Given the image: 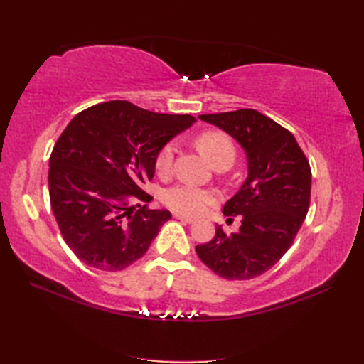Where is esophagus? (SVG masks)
<instances>
[{
    "label": "esophagus",
    "mask_w": 364,
    "mask_h": 364,
    "mask_svg": "<svg viewBox=\"0 0 364 364\" xmlns=\"http://www.w3.org/2000/svg\"><path fill=\"white\" fill-rule=\"evenodd\" d=\"M173 218L178 219V220H181V222H186V223H194L196 222V219H192V218H189V215H184V214H180V213H175Z\"/></svg>",
    "instance_id": "1"
}]
</instances>
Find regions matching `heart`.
Here are the masks:
<instances>
[{
	"label": "heart",
	"mask_w": 364,
	"mask_h": 364,
	"mask_svg": "<svg viewBox=\"0 0 364 364\" xmlns=\"http://www.w3.org/2000/svg\"><path fill=\"white\" fill-rule=\"evenodd\" d=\"M197 144L208 159L215 167L219 166H231L236 159V145L228 134L222 131H205L198 136ZM175 159V145L172 142L166 144L158 151L156 156V172L161 176H166L172 172ZM164 203L176 213L197 215L206 211L208 206H211L218 200V194L211 189H205L196 186L192 183H178L175 186L168 188L164 192Z\"/></svg>",
	"instance_id": "b5f03b06"
}]
</instances>
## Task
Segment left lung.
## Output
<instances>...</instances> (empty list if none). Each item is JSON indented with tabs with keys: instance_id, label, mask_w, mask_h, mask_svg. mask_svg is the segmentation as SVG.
Returning <instances> with one entry per match:
<instances>
[{
	"instance_id": "8db88e82",
	"label": "left lung",
	"mask_w": 364,
	"mask_h": 364,
	"mask_svg": "<svg viewBox=\"0 0 364 364\" xmlns=\"http://www.w3.org/2000/svg\"><path fill=\"white\" fill-rule=\"evenodd\" d=\"M242 145L249 176L223 214L242 215L237 233L220 225L198 258L227 280H250L267 272L292 245L311 197V168L291 131L255 109L198 115Z\"/></svg>"
}]
</instances>
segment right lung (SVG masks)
Masks as SVG:
<instances>
[{
  "mask_svg": "<svg viewBox=\"0 0 364 364\" xmlns=\"http://www.w3.org/2000/svg\"><path fill=\"white\" fill-rule=\"evenodd\" d=\"M194 122L114 100L68 123L51 151L48 189L60 235L84 264L115 272L146 253L172 214L150 210L142 188L158 151Z\"/></svg>",
  "mask_w": 364,
  "mask_h": 364,
  "instance_id": "right-lung-1",
  "label": "right lung"
}]
</instances>
